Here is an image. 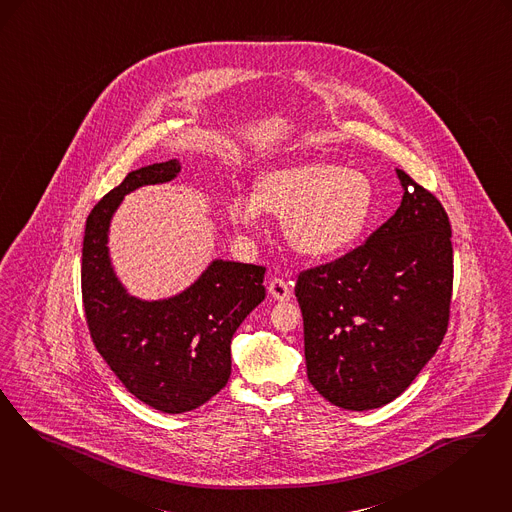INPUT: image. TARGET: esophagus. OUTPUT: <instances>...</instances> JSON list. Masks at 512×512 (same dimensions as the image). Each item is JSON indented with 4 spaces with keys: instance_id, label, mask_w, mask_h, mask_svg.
<instances>
[{
    "instance_id": "obj_1",
    "label": "esophagus",
    "mask_w": 512,
    "mask_h": 512,
    "mask_svg": "<svg viewBox=\"0 0 512 512\" xmlns=\"http://www.w3.org/2000/svg\"><path fill=\"white\" fill-rule=\"evenodd\" d=\"M268 293L272 295V299L276 301H287L291 297V286L282 278H272L268 282Z\"/></svg>"
}]
</instances>
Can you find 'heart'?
Masks as SVG:
<instances>
[{
    "mask_svg": "<svg viewBox=\"0 0 512 512\" xmlns=\"http://www.w3.org/2000/svg\"><path fill=\"white\" fill-rule=\"evenodd\" d=\"M375 188L366 173L305 162L263 173L255 194L228 202L232 225L257 232L266 213L284 219L287 244L308 259H333L354 246L373 217Z\"/></svg>",
    "mask_w": 512,
    "mask_h": 512,
    "instance_id": "1",
    "label": "heart"
}]
</instances>
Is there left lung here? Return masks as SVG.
I'll return each mask as SVG.
<instances>
[{
	"label": "left lung",
	"mask_w": 512,
	"mask_h": 512,
	"mask_svg": "<svg viewBox=\"0 0 512 512\" xmlns=\"http://www.w3.org/2000/svg\"><path fill=\"white\" fill-rule=\"evenodd\" d=\"M404 196L364 246L301 272L308 381L333 406L366 411L408 389L450 320L453 249L442 204L396 169Z\"/></svg>",
	"instance_id": "left-lung-1"
}]
</instances>
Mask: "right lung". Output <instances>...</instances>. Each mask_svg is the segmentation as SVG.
Listing matches in <instances>:
<instances>
[{
    "label": "right lung",
    "mask_w": 512,
    "mask_h": 512,
    "mask_svg": "<svg viewBox=\"0 0 512 512\" xmlns=\"http://www.w3.org/2000/svg\"><path fill=\"white\" fill-rule=\"evenodd\" d=\"M181 173L179 160L131 171L87 217L82 295L87 326L104 362L135 398L164 413L200 408L230 377L232 335L265 299V268L213 259L181 293L146 301L116 274L108 232L123 198Z\"/></svg>",
    "instance_id": "add662e5"
}]
</instances>
